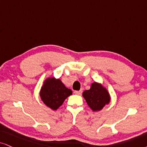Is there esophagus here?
I'll return each mask as SVG.
<instances>
[{"mask_svg": "<svg viewBox=\"0 0 147 147\" xmlns=\"http://www.w3.org/2000/svg\"><path fill=\"white\" fill-rule=\"evenodd\" d=\"M82 93V90H75L74 91V93L76 94V95H81Z\"/></svg>", "mask_w": 147, "mask_h": 147, "instance_id": "34e87169", "label": "esophagus"}]
</instances>
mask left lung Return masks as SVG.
I'll return each instance as SVG.
<instances>
[{
  "label": "left lung",
  "mask_w": 147,
  "mask_h": 147,
  "mask_svg": "<svg viewBox=\"0 0 147 147\" xmlns=\"http://www.w3.org/2000/svg\"><path fill=\"white\" fill-rule=\"evenodd\" d=\"M83 97L93 111L100 110L110 102V95L106 88L97 82L92 84L89 90L83 92Z\"/></svg>",
  "instance_id": "left-lung-1"
}]
</instances>
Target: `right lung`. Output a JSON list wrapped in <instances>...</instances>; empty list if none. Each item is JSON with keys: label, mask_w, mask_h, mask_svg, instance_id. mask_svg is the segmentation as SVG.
<instances>
[{"label": "right lung", "mask_w": 147, "mask_h": 147, "mask_svg": "<svg viewBox=\"0 0 147 147\" xmlns=\"http://www.w3.org/2000/svg\"><path fill=\"white\" fill-rule=\"evenodd\" d=\"M71 94L72 90L65 87L61 80L54 78L47 80L40 91L43 103L54 110H57Z\"/></svg>", "instance_id": "1"}]
</instances>
